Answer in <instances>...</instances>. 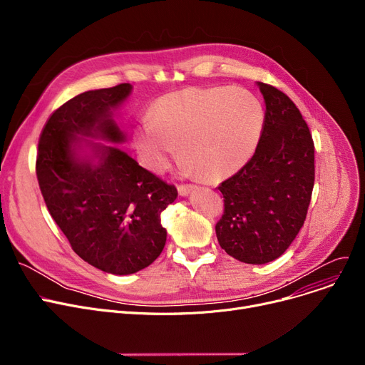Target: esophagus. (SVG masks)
<instances>
[{
	"label": "esophagus",
	"instance_id": "1",
	"mask_svg": "<svg viewBox=\"0 0 365 365\" xmlns=\"http://www.w3.org/2000/svg\"><path fill=\"white\" fill-rule=\"evenodd\" d=\"M195 187H197V186H195L194 183H189V185L186 183V185H179V186H178V190H179L180 195L185 197V195H187V194L190 192V190H194Z\"/></svg>",
	"mask_w": 365,
	"mask_h": 365
}]
</instances>
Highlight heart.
Listing matches in <instances>:
<instances>
[{
    "label": "heart",
    "instance_id": "heart-1",
    "mask_svg": "<svg viewBox=\"0 0 365 365\" xmlns=\"http://www.w3.org/2000/svg\"><path fill=\"white\" fill-rule=\"evenodd\" d=\"M264 123L256 96L240 87L187 88L163 96L152 118L133 131L146 168L163 173L180 153L183 168L205 180L234 175L255 153Z\"/></svg>",
    "mask_w": 365,
    "mask_h": 365
}]
</instances>
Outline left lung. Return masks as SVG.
I'll list each match as a JSON object with an SVG mask.
<instances>
[{
  "mask_svg": "<svg viewBox=\"0 0 365 365\" xmlns=\"http://www.w3.org/2000/svg\"><path fill=\"white\" fill-rule=\"evenodd\" d=\"M264 123L253 157L219 190L225 210L217 241L234 259L263 264L278 259L304 223L315 182V148L293 101L259 83Z\"/></svg>",
  "mask_w": 365,
  "mask_h": 365,
  "instance_id": "1",
  "label": "left lung"
}]
</instances>
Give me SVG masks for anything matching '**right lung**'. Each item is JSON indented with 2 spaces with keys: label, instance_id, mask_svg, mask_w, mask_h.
Here are the masks:
<instances>
[{
  "label": "right lung",
  "instance_id": "add662e5",
  "mask_svg": "<svg viewBox=\"0 0 365 365\" xmlns=\"http://www.w3.org/2000/svg\"><path fill=\"white\" fill-rule=\"evenodd\" d=\"M131 91L124 83L75 96L57 108L38 140L35 171L43 198L84 262L113 275L145 269L165 245L161 213L178 189L113 146H94L98 164L78 160L76 138L123 142L110 118Z\"/></svg>",
  "mask_w": 365,
  "mask_h": 365
}]
</instances>
